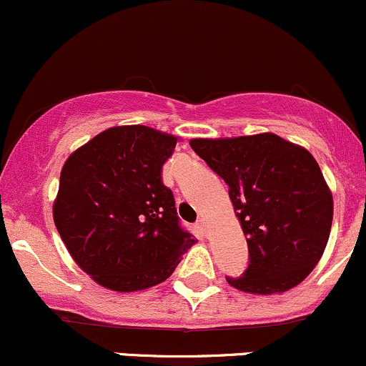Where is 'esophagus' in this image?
Listing matches in <instances>:
<instances>
[{"mask_svg": "<svg viewBox=\"0 0 366 366\" xmlns=\"http://www.w3.org/2000/svg\"><path fill=\"white\" fill-rule=\"evenodd\" d=\"M196 229H197V232L203 234V236H207V232H208L207 220H204V218H199V220L196 222Z\"/></svg>", "mask_w": 366, "mask_h": 366, "instance_id": "34e87169", "label": "esophagus"}]
</instances>
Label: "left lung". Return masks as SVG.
<instances>
[{"instance_id": "obj_1", "label": "left lung", "mask_w": 366, "mask_h": 366, "mask_svg": "<svg viewBox=\"0 0 366 366\" xmlns=\"http://www.w3.org/2000/svg\"><path fill=\"white\" fill-rule=\"evenodd\" d=\"M189 144L229 186L247 241V268L227 282L251 294L285 292L303 282L320 262L334 215L312 153L272 132Z\"/></svg>"}]
</instances>
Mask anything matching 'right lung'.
Masks as SVG:
<instances>
[{
	"label": "right lung",
	"instance_id": "1",
	"mask_svg": "<svg viewBox=\"0 0 366 366\" xmlns=\"http://www.w3.org/2000/svg\"><path fill=\"white\" fill-rule=\"evenodd\" d=\"M175 144L170 134L122 125L92 137L63 165L54 225L75 263L103 287H153L196 242L162 180Z\"/></svg>",
	"mask_w": 366,
	"mask_h": 366
}]
</instances>
